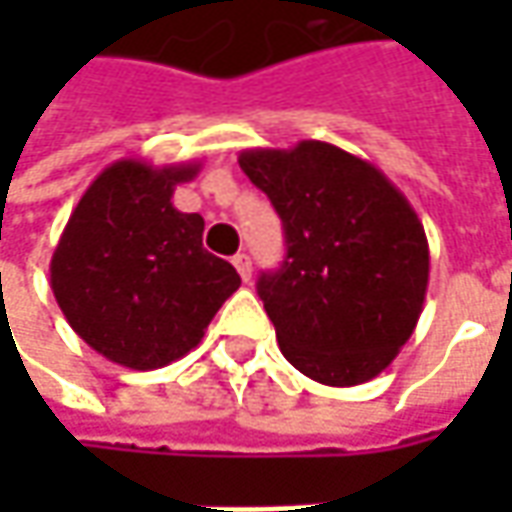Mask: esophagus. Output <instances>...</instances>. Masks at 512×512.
<instances>
[{"instance_id":"obj_1","label":"esophagus","mask_w":512,"mask_h":512,"mask_svg":"<svg viewBox=\"0 0 512 512\" xmlns=\"http://www.w3.org/2000/svg\"><path fill=\"white\" fill-rule=\"evenodd\" d=\"M233 267L239 270V276H242L245 282H250V276H253V262H250L247 253H236V256H233Z\"/></svg>"}]
</instances>
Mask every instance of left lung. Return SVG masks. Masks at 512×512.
Wrapping results in <instances>:
<instances>
[{"label": "left lung", "instance_id": "left-lung-1", "mask_svg": "<svg viewBox=\"0 0 512 512\" xmlns=\"http://www.w3.org/2000/svg\"><path fill=\"white\" fill-rule=\"evenodd\" d=\"M285 227L287 256L259 296L285 359L330 387L370 382L422 316L430 247L413 205L373 162L305 139L239 153Z\"/></svg>", "mask_w": 512, "mask_h": 512}]
</instances>
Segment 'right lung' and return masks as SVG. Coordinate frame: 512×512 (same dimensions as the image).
I'll return each mask as SVG.
<instances>
[{"label":"right lung","instance_id":"1","mask_svg":"<svg viewBox=\"0 0 512 512\" xmlns=\"http://www.w3.org/2000/svg\"><path fill=\"white\" fill-rule=\"evenodd\" d=\"M202 162L119 159L73 207L50 259V290L68 325L108 362L156 370L202 342L242 285L202 245L205 219L173 207Z\"/></svg>","mask_w":512,"mask_h":512}]
</instances>
